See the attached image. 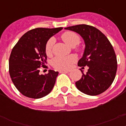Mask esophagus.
Segmentation results:
<instances>
[{
    "label": "esophagus",
    "instance_id": "1",
    "mask_svg": "<svg viewBox=\"0 0 126 126\" xmlns=\"http://www.w3.org/2000/svg\"><path fill=\"white\" fill-rule=\"evenodd\" d=\"M59 72L60 73H69V71H59Z\"/></svg>",
    "mask_w": 126,
    "mask_h": 126
}]
</instances>
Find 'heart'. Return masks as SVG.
<instances>
[{
	"instance_id": "obj_1",
	"label": "heart",
	"mask_w": 126,
	"mask_h": 126,
	"mask_svg": "<svg viewBox=\"0 0 126 126\" xmlns=\"http://www.w3.org/2000/svg\"><path fill=\"white\" fill-rule=\"evenodd\" d=\"M61 38L65 43L70 46L71 47H75L76 46L79 44L80 42V36L75 32L73 31H66L63 32L61 35ZM54 43V39L53 38H49L47 40L45 46L46 53L47 55H50L52 50V46ZM75 50L79 51V48H75ZM76 61V57L75 55H69L67 57H54L51 61V65L53 68L57 70L66 71L69 70L71 67L73 63Z\"/></svg>"
}]
</instances>
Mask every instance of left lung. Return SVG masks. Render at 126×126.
I'll return each mask as SVG.
<instances>
[{
	"instance_id": "8db88e82",
	"label": "left lung",
	"mask_w": 126,
	"mask_h": 126,
	"mask_svg": "<svg viewBox=\"0 0 126 126\" xmlns=\"http://www.w3.org/2000/svg\"><path fill=\"white\" fill-rule=\"evenodd\" d=\"M65 29L79 33L84 40L86 47L83 57L78 62L79 67L88 66V72L82 73L75 83L77 88L89 95H97L109 88L115 79L117 59L115 51L107 36L91 25L82 24Z\"/></svg>"
}]
</instances>
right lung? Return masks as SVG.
Listing matches in <instances>:
<instances>
[{"label": "right lung", "instance_id": "add662e5", "mask_svg": "<svg viewBox=\"0 0 126 126\" xmlns=\"http://www.w3.org/2000/svg\"><path fill=\"white\" fill-rule=\"evenodd\" d=\"M58 28H36L25 33L13 47L9 59V73L19 92L32 99L49 94L59 73L49 70L40 75V68L46 67L45 46L49 38L60 31Z\"/></svg>", "mask_w": 126, "mask_h": 126}]
</instances>
